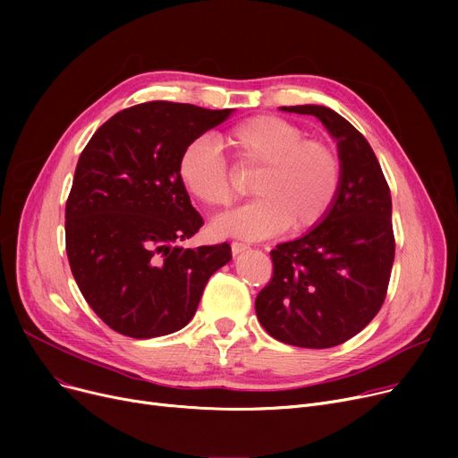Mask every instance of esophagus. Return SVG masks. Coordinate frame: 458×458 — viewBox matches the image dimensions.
<instances>
[{
	"mask_svg": "<svg viewBox=\"0 0 458 458\" xmlns=\"http://www.w3.org/2000/svg\"><path fill=\"white\" fill-rule=\"evenodd\" d=\"M247 249H249V245H245V243H239V242H233V243H232V254H233V256L245 252Z\"/></svg>",
	"mask_w": 458,
	"mask_h": 458,
	"instance_id": "esophagus-1",
	"label": "esophagus"
}]
</instances>
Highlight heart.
<instances>
[{
    "label": "heart",
    "mask_w": 458,
    "mask_h": 458,
    "mask_svg": "<svg viewBox=\"0 0 458 458\" xmlns=\"http://www.w3.org/2000/svg\"><path fill=\"white\" fill-rule=\"evenodd\" d=\"M239 166L259 168L252 180V202L211 223L216 237L266 239L292 226L304 232L321 225L338 200L342 161L323 139H304L290 120L258 114L223 135ZM176 173L189 195L209 208L233 199L232 171L216 144L208 137L189 140L180 152Z\"/></svg>",
    "instance_id": "1"
}]
</instances>
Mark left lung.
Returning <instances> with one entry per match:
<instances>
[{
	"label": "left lung",
	"mask_w": 458,
	"mask_h": 458,
	"mask_svg": "<svg viewBox=\"0 0 458 458\" xmlns=\"http://www.w3.org/2000/svg\"><path fill=\"white\" fill-rule=\"evenodd\" d=\"M282 111L314 114L338 140L342 189L327 219L271 250L273 276L256 314L275 340L306 349L345 344L366 328L386 299L395 237L392 195L366 137L323 106Z\"/></svg>",
	"instance_id": "left-lung-1"
}]
</instances>
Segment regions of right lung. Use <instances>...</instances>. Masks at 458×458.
Masks as SVG:
<instances>
[{
	"mask_svg": "<svg viewBox=\"0 0 458 458\" xmlns=\"http://www.w3.org/2000/svg\"><path fill=\"white\" fill-rule=\"evenodd\" d=\"M232 109L147 102L113 114L83 148L64 211L66 254L109 328L147 340L183 328L230 245L178 247L204 225L176 173L180 152Z\"/></svg>",
	"mask_w": 458,
	"mask_h": 458,
	"instance_id": "right-lung-1",
	"label": "right lung"
}]
</instances>
